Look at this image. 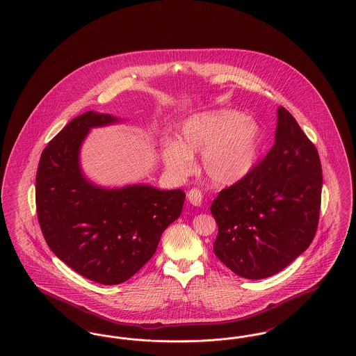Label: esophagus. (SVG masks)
Instances as JSON below:
<instances>
[{"instance_id": "obj_1", "label": "esophagus", "mask_w": 356, "mask_h": 356, "mask_svg": "<svg viewBox=\"0 0 356 356\" xmlns=\"http://www.w3.org/2000/svg\"><path fill=\"white\" fill-rule=\"evenodd\" d=\"M186 197H188V202L192 204V205L200 207L202 203H203V193H202L199 189H196V188L191 189V191L186 193Z\"/></svg>"}]
</instances>
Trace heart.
<instances>
[{
    "mask_svg": "<svg viewBox=\"0 0 356 356\" xmlns=\"http://www.w3.org/2000/svg\"><path fill=\"white\" fill-rule=\"evenodd\" d=\"M260 143L256 121L232 111L203 112L186 119L176 144L163 149L167 168L186 177L195 168L193 156L202 153V170L213 186L240 183L254 167Z\"/></svg>",
    "mask_w": 356,
    "mask_h": 356,
    "instance_id": "obj_1",
    "label": "heart"
}]
</instances>
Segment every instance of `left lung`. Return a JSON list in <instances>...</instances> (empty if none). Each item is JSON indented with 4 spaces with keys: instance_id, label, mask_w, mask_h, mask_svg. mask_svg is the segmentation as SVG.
I'll return each instance as SVG.
<instances>
[{
    "instance_id": "1",
    "label": "left lung",
    "mask_w": 356,
    "mask_h": 356,
    "mask_svg": "<svg viewBox=\"0 0 356 356\" xmlns=\"http://www.w3.org/2000/svg\"><path fill=\"white\" fill-rule=\"evenodd\" d=\"M322 184L319 153L280 106L271 151L212 202L219 227L215 254L245 279H264L284 270L315 237Z\"/></svg>"
}]
</instances>
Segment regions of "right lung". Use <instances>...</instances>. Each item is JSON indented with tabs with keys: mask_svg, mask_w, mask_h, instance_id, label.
<instances>
[{
	"mask_svg": "<svg viewBox=\"0 0 356 356\" xmlns=\"http://www.w3.org/2000/svg\"><path fill=\"white\" fill-rule=\"evenodd\" d=\"M118 121L93 111L74 118L45 147L35 175L37 218L49 248L73 271L105 286L127 282L152 257L186 200L181 189H106L85 179L79 161L85 137Z\"/></svg>",
	"mask_w": 356,
	"mask_h": 356,
	"instance_id": "right-lung-1",
	"label": "right lung"
}]
</instances>
